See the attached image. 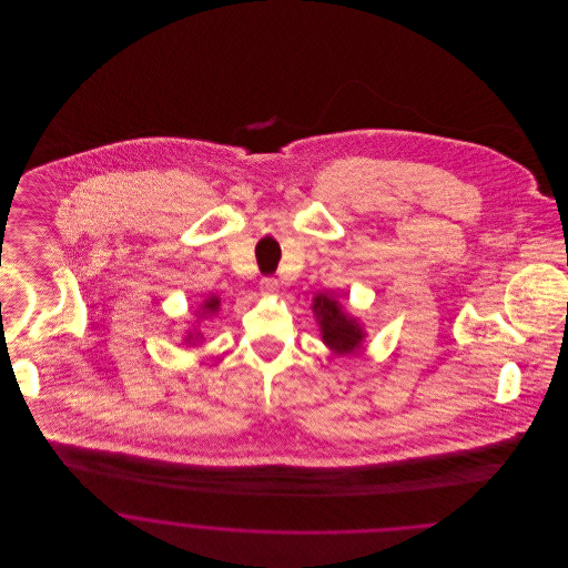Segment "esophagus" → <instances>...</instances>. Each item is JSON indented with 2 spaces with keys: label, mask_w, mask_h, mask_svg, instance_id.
Returning <instances> with one entry per match:
<instances>
[{
  "label": "esophagus",
  "mask_w": 568,
  "mask_h": 568,
  "mask_svg": "<svg viewBox=\"0 0 568 568\" xmlns=\"http://www.w3.org/2000/svg\"><path fill=\"white\" fill-rule=\"evenodd\" d=\"M260 290H262L264 294H268V296H274V294L278 292V281H276L274 276H264V278L260 281Z\"/></svg>",
  "instance_id": "esophagus-1"
}]
</instances>
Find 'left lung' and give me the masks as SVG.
Masks as SVG:
<instances>
[{
	"instance_id": "obj_1",
	"label": "left lung",
	"mask_w": 568,
	"mask_h": 568,
	"mask_svg": "<svg viewBox=\"0 0 568 568\" xmlns=\"http://www.w3.org/2000/svg\"><path fill=\"white\" fill-rule=\"evenodd\" d=\"M315 315L322 325L324 332L325 345L329 349L338 353H352L359 343H362V329L353 322L352 317H347L338 302L334 297L317 296L315 297Z\"/></svg>"
}]
</instances>
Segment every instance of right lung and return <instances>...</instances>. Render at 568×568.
<instances>
[{"mask_svg":"<svg viewBox=\"0 0 568 568\" xmlns=\"http://www.w3.org/2000/svg\"><path fill=\"white\" fill-rule=\"evenodd\" d=\"M216 308H219V300H216V297L206 300V302H204V306H202L204 315H213V313H216Z\"/></svg>","mask_w":568,"mask_h":568,"instance_id":"1","label":"right lung"}]
</instances>
